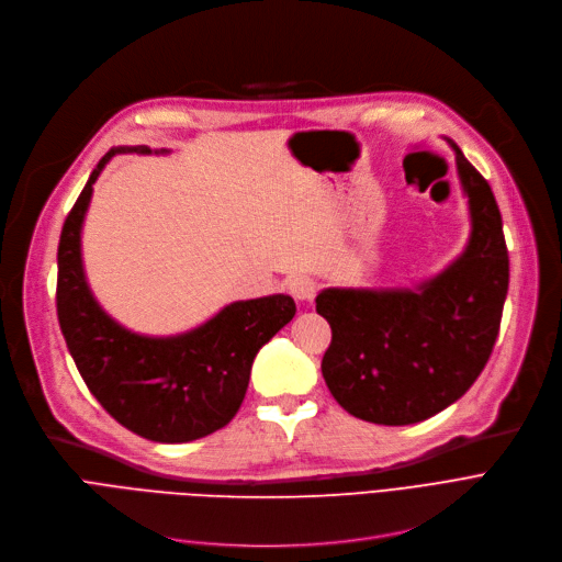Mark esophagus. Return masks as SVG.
Segmentation results:
<instances>
[{"label": "esophagus", "instance_id": "1", "mask_svg": "<svg viewBox=\"0 0 562 562\" xmlns=\"http://www.w3.org/2000/svg\"><path fill=\"white\" fill-rule=\"evenodd\" d=\"M288 288H290V295L295 297V300H300V302L313 300L315 292H317V283H315L311 277H304V274L290 277Z\"/></svg>", "mask_w": 562, "mask_h": 562}]
</instances>
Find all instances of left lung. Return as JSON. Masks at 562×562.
Wrapping results in <instances>:
<instances>
[{"mask_svg":"<svg viewBox=\"0 0 562 562\" xmlns=\"http://www.w3.org/2000/svg\"><path fill=\"white\" fill-rule=\"evenodd\" d=\"M456 150L469 196L467 251L416 290H340L315 297L331 342L323 378L336 403L378 425H412L460 400L483 372L501 327L510 258L490 182Z\"/></svg>","mask_w":562,"mask_h":562,"instance_id":"left-lung-1","label":"left lung"}]
</instances>
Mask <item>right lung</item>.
<instances>
[{"instance_id":"right-lung-1","label":"right lung","mask_w":562,"mask_h":562,"mask_svg":"<svg viewBox=\"0 0 562 562\" xmlns=\"http://www.w3.org/2000/svg\"><path fill=\"white\" fill-rule=\"evenodd\" d=\"M104 153L61 228L57 315L68 352L89 391L130 432L159 443H184L217 432L243 405L260 347L295 317L288 295L233 302L205 325L169 338L123 329L93 300L85 279L79 233L104 165Z\"/></svg>"}]
</instances>
